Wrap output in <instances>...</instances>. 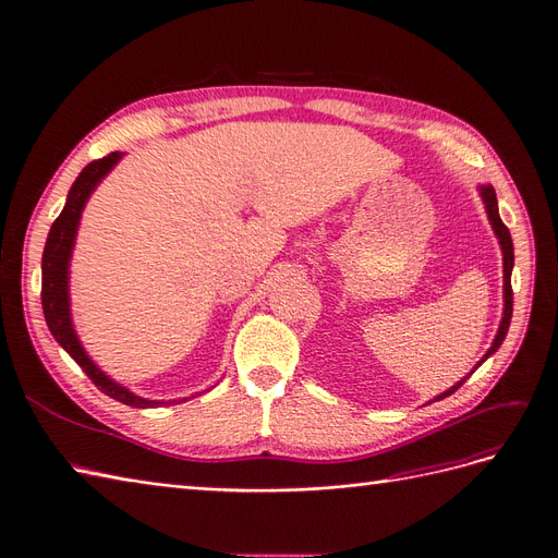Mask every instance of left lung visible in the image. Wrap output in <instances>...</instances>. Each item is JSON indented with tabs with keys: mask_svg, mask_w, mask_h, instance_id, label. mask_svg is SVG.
<instances>
[{
	"mask_svg": "<svg viewBox=\"0 0 558 558\" xmlns=\"http://www.w3.org/2000/svg\"><path fill=\"white\" fill-rule=\"evenodd\" d=\"M478 191H481V197H483V204H485V211H487L492 230H494V234H497L499 245H501V253H504V317H501L497 336H494L492 347L487 349V354L483 356V361H485V359H489V356L501 347V342H504V338H506V333H508V326H510V317H512V287H510V276H512V266H514V253H512V239H510L508 227L504 225V220H501V216H499L497 193H494V189H492L489 183H487V185H481ZM483 361H481V363H483ZM481 363H478V365H481ZM478 365H476V367H478ZM476 367H473V369H476ZM473 369H471V373H473ZM471 373H469V375H471ZM464 379H466V377H464ZM464 379L458 381L456 386H450V388L446 390V393L437 396L435 400H444V398H448L450 393H456V390L464 384Z\"/></svg>",
	"mask_w": 558,
	"mask_h": 558,
	"instance_id": "1",
	"label": "left lung"
}]
</instances>
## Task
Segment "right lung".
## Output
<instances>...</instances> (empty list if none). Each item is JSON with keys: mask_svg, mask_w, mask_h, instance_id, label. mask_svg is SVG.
<instances>
[{"mask_svg": "<svg viewBox=\"0 0 558 558\" xmlns=\"http://www.w3.org/2000/svg\"><path fill=\"white\" fill-rule=\"evenodd\" d=\"M121 156L123 154L112 151L106 158L92 160L87 168L80 172V177L73 181L71 191L66 195L64 209H61L59 218L50 227V234H48V241L44 247V259H40V274H44V284H40V303H44V315H46V324L50 328V333L54 336V340L61 347H64V352H69V356L82 369H85L87 377L98 386V390H102L106 396L114 398L117 402L129 404V407L149 409V407H158L165 402L140 398L133 393V390H129L126 386H121L110 375L102 373V369L89 359L85 347H82V342L75 333L73 319H71V294H69V274L71 271L69 268H71L80 218H82V211H85L87 199L96 191V185L108 177V172L121 160ZM183 400H170V402L174 404V402H183Z\"/></svg>", "mask_w": 558, "mask_h": 558, "instance_id": "1", "label": "right lung"}]
</instances>
